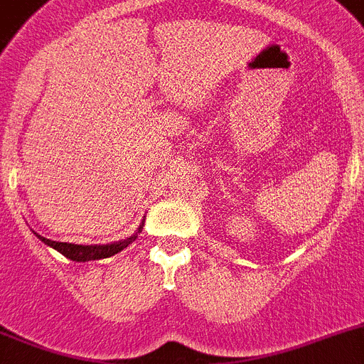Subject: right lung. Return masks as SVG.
<instances>
[{
  "mask_svg": "<svg viewBox=\"0 0 364 364\" xmlns=\"http://www.w3.org/2000/svg\"><path fill=\"white\" fill-rule=\"evenodd\" d=\"M142 228H144V220H142L141 225L136 228V231L133 232L129 238L119 240V242H113V243H106V245H77V243H68V242H53V240L45 238V236L38 235V232H34V235L38 236L45 245L55 249V251L61 252L63 256H66V258L72 259V262H90V259L109 258V256L121 252L122 249L128 247L129 243L135 242L136 236L142 232Z\"/></svg>",
  "mask_w": 364,
  "mask_h": 364,
  "instance_id": "obj_1",
  "label": "right lung"
}]
</instances>
